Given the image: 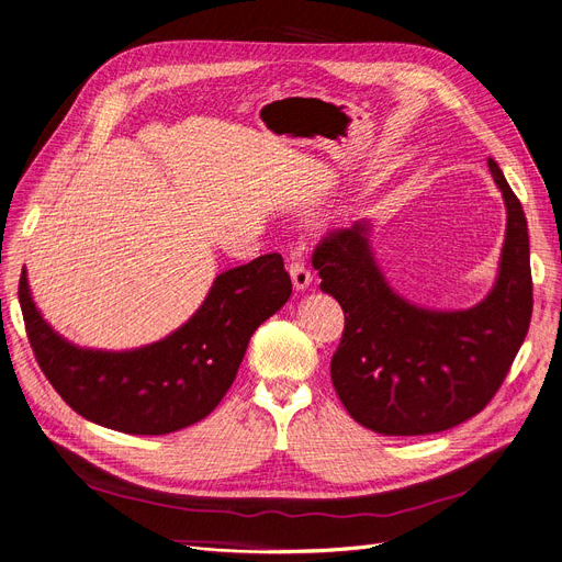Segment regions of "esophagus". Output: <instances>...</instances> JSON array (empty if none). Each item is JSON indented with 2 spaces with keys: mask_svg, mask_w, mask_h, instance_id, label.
I'll return each mask as SVG.
<instances>
[{
  "mask_svg": "<svg viewBox=\"0 0 562 562\" xmlns=\"http://www.w3.org/2000/svg\"><path fill=\"white\" fill-rule=\"evenodd\" d=\"M288 272H290V279H293V285L297 288V290H304V288H308V283L313 281V274H311V269L302 262V260H290L288 262Z\"/></svg>",
  "mask_w": 562,
  "mask_h": 562,
  "instance_id": "34e87169",
  "label": "esophagus"
}]
</instances>
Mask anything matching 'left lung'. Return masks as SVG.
<instances>
[{
    "instance_id": "1",
    "label": "left lung",
    "mask_w": 562,
    "mask_h": 562,
    "mask_svg": "<svg viewBox=\"0 0 562 562\" xmlns=\"http://www.w3.org/2000/svg\"><path fill=\"white\" fill-rule=\"evenodd\" d=\"M488 170L507 205L501 274L468 311H426L394 295L373 262L369 223L329 231L313 249L321 288L346 327L331 383L350 417L383 436H426L482 413L501 390L532 316L528 223L498 164Z\"/></svg>"
}]
</instances>
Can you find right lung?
Instances as JSON below:
<instances>
[{"label":"right lung","mask_w":562,"mask_h":562,"mask_svg":"<svg viewBox=\"0 0 562 562\" xmlns=\"http://www.w3.org/2000/svg\"><path fill=\"white\" fill-rule=\"evenodd\" d=\"M279 254L216 277L193 318L164 341L128 352L82 350L36 311L25 272L18 300L36 362L85 419L131 436H164L207 417L231 390L254 331L288 302Z\"/></svg>","instance_id":"1"}]
</instances>
